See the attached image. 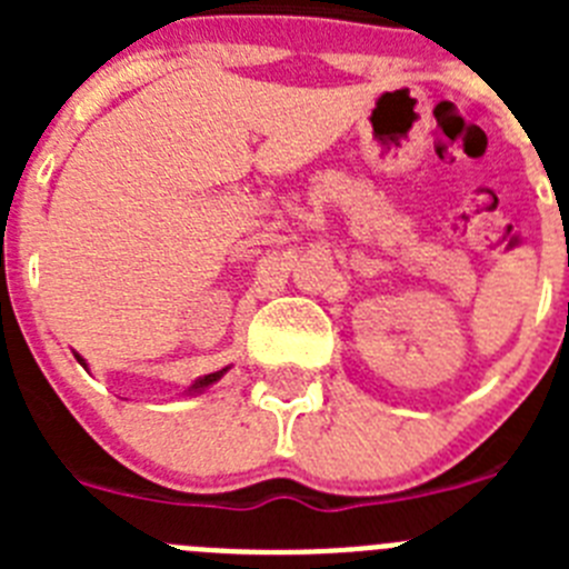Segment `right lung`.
I'll return each mask as SVG.
<instances>
[{"label":"right lung","mask_w":569,"mask_h":569,"mask_svg":"<svg viewBox=\"0 0 569 569\" xmlns=\"http://www.w3.org/2000/svg\"><path fill=\"white\" fill-rule=\"evenodd\" d=\"M73 356H77V361H79V365H82V367H84V370H88V361H84V359H82V356H79V353H73ZM228 370H230V367H222V370H216V373H208V376H199V379H196V381H193V385H190V387H188V390H184V396H199V393H204V390H208V387H210V385H216V381L222 379V376H224V373H228Z\"/></svg>","instance_id":"obj_1"}]
</instances>
